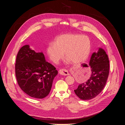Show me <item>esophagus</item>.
<instances>
[{
    "label": "esophagus",
    "mask_w": 125,
    "mask_h": 125,
    "mask_svg": "<svg viewBox=\"0 0 125 125\" xmlns=\"http://www.w3.org/2000/svg\"><path fill=\"white\" fill-rule=\"evenodd\" d=\"M59 73L62 75H69V73L68 72V71L66 69H61L60 70H59Z\"/></svg>",
    "instance_id": "1"
}]
</instances>
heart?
Here are the masks:
<instances>
[{
  "mask_svg": "<svg viewBox=\"0 0 125 125\" xmlns=\"http://www.w3.org/2000/svg\"><path fill=\"white\" fill-rule=\"evenodd\" d=\"M91 48L90 38L86 35L67 33L57 36L54 42H49L47 53L54 63H58L65 55L66 62L81 63L88 59Z\"/></svg>",
  "mask_w": 125,
  "mask_h": 125,
  "instance_id": "obj_1",
  "label": "heart"
}]
</instances>
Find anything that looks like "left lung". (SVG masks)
<instances>
[{
	"label": "left lung",
	"instance_id": "8db88e82",
	"mask_svg": "<svg viewBox=\"0 0 125 125\" xmlns=\"http://www.w3.org/2000/svg\"><path fill=\"white\" fill-rule=\"evenodd\" d=\"M109 63L108 56L103 49L99 48L97 52H93L89 62L92 71L91 77L74 90L78 98L82 100H90L101 92L108 77Z\"/></svg>",
	"mask_w": 125,
	"mask_h": 125
}]
</instances>
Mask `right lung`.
<instances>
[{"label": "right lung", "instance_id": "add662e5", "mask_svg": "<svg viewBox=\"0 0 125 125\" xmlns=\"http://www.w3.org/2000/svg\"><path fill=\"white\" fill-rule=\"evenodd\" d=\"M15 73L19 87L31 97L47 96L58 71L45 61L42 52H36L29 45L22 47L17 56Z\"/></svg>", "mask_w": 125, "mask_h": 125}]
</instances>
